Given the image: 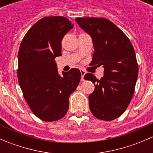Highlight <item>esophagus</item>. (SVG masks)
Instances as JSON below:
<instances>
[{
    "instance_id": "1",
    "label": "esophagus",
    "mask_w": 153,
    "mask_h": 153,
    "mask_svg": "<svg viewBox=\"0 0 153 153\" xmlns=\"http://www.w3.org/2000/svg\"><path fill=\"white\" fill-rule=\"evenodd\" d=\"M80 71H81V81H84V75H85V74L86 73V72L84 70V69H81Z\"/></svg>"
}]
</instances>
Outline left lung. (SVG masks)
Segmentation results:
<instances>
[{"label": "left lung", "mask_w": 153, "mask_h": 153, "mask_svg": "<svg viewBox=\"0 0 153 153\" xmlns=\"http://www.w3.org/2000/svg\"><path fill=\"white\" fill-rule=\"evenodd\" d=\"M75 21L92 37L95 52L89 65L104 68L100 80L92 73L84 75L95 84L89 95V109L95 118L112 121L124 113L133 96L138 75L135 50L128 37L109 20L77 18Z\"/></svg>", "instance_id": "8db88e82"}]
</instances>
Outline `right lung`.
<instances>
[{
  "label": "right lung",
  "mask_w": 153,
  "mask_h": 153,
  "mask_svg": "<svg viewBox=\"0 0 153 153\" xmlns=\"http://www.w3.org/2000/svg\"><path fill=\"white\" fill-rule=\"evenodd\" d=\"M73 27L62 16L44 17L26 33L18 51V79L31 110L44 121L61 119L69 98L81 80L78 69L58 74L55 58L61 55V41Z\"/></svg>",
  "instance_id": "add662e5"
}]
</instances>
